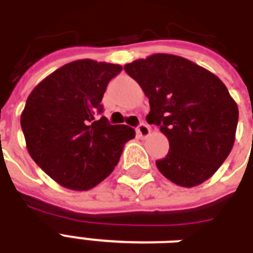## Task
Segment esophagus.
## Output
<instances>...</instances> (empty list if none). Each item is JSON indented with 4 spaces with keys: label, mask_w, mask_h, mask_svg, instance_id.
I'll return each mask as SVG.
<instances>
[{
    "label": "esophagus",
    "mask_w": 253,
    "mask_h": 253,
    "mask_svg": "<svg viewBox=\"0 0 253 253\" xmlns=\"http://www.w3.org/2000/svg\"><path fill=\"white\" fill-rule=\"evenodd\" d=\"M137 134L141 138H148L149 135H150V127H149L146 123H141V125L137 127Z\"/></svg>",
    "instance_id": "obj_1"
}]
</instances>
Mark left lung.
<instances>
[{"instance_id": "8db88e82", "label": "left lung", "mask_w": 253, "mask_h": 253, "mask_svg": "<svg viewBox=\"0 0 253 253\" xmlns=\"http://www.w3.org/2000/svg\"><path fill=\"white\" fill-rule=\"evenodd\" d=\"M148 96L149 123L169 141L165 159L156 161L177 186L210 179L233 148L239 107L219 78L205 67L172 54H153L125 65Z\"/></svg>"}]
</instances>
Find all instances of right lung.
<instances>
[{
	"label": "right lung",
	"instance_id": "add662e5",
	"mask_svg": "<svg viewBox=\"0 0 253 253\" xmlns=\"http://www.w3.org/2000/svg\"><path fill=\"white\" fill-rule=\"evenodd\" d=\"M121 70V65L78 59L51 73L28 96L20 119L28 153L62 187L97 186L135 137L131 127L100 116L107 85Z\"/></svg>",
	"mask_w": 253,
	"mask_h": 253
}]
</instances>
